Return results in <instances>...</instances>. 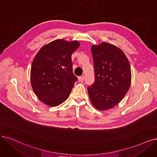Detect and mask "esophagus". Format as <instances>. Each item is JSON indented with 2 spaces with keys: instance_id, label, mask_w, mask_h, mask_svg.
I'll use <instances>...</instances> for the list:
<instances>
[{
  "instance_id": "34e87169",
  "label": "esophagus",
  "mask_w": 157,
  "mask_h": 157,
  "mask_svg": "<svg viewBox=\"0 0 157 157\" xmlns=\"http://www.w3.org/2000/svg\"><path fill=\"white\" fill-rule=\"evenodd\" d=\"M84 79H85V77L83 76V75H81V76L78 77V80H79V82H82L84 80Z\"/></svg>"
}]
</instances>
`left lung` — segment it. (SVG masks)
<instances>
[{
	"label": "left lung",
	"instance_id": "obj_1",
	"mask_svg": "<svg viewBox=\"0 0 157 157\" xmlns=\"http://www.w3.org/2000/svg\"><path fill=\"white\" fill-rule=\"evenodd\" d=\"M95 82L88 87L90 100L97 110L112 109L123 99L129 89L131 71L122 50L103 42L91 46Z\"/></svg>",
	"mask_w": 157,
	"mask_h": 157
}]
</instances>
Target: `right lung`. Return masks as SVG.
<instances>
[{"instance_id":"add662e5","label":"right lung","mask_w":157,"mask_h":157,"mask_svg":"<svg viewBox=\"0 0 157 157\" xmlns=\"http://www.w3.org/2000/svg\"><path fill=\"white\" fill-rule=\"evenodd\" d=\"M80 46L78 40L56 39L42 46L32 61L30 82L38 99L56 107L70 95L77 77L73 74L71 56Z\"/></svg>"}]
</instances>
